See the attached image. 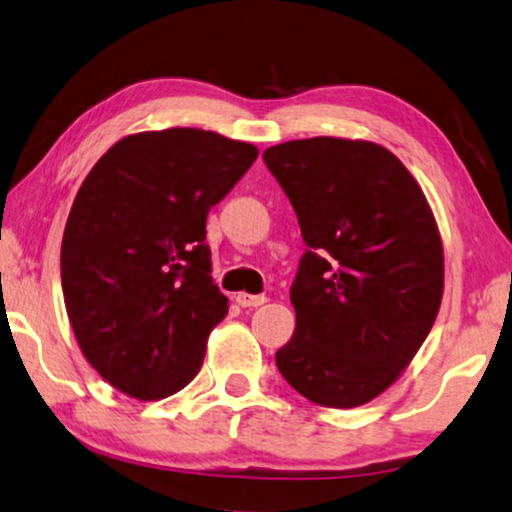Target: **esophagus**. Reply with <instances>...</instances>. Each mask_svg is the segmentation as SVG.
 <instances>
[{"label":"esophagus","instance_id":"34e87169","mask_svg":"<svg viewBox=\"0 0 512 512\" xmlns=\"http://www.w3.org/2000/svg\"><path fill=\"white\" fill-rule=\"evenodd\" d=\"M264 301H266V297H262V294H248V292L236 294V304H239L241 308H257V306H262Z\"/></svg>","mask_w":512,"mask_h":512}]
</instances>
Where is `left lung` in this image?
Returning <instances> with one entry per match:
<instances>
[{
    "mask_svg": "<svg viewBox=\"0 0 512 512\" xmlns=\"http://www.w3.org/2000/svg\"><path fill=\"white\" fill-rule=\"evenodd\" d=\"M262 160L297 213L306 253L290 287L297 327L276 366L320 406L387 390L431 331L443 246L420 185L369 141H287Z\"/></svg>",
    "mask_w": 512,
    "mask_h": 512,
    "instance_id": "obj_1",
    "label": "left lung"
}]
</instances>
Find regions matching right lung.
Returning a JSON list of instances; mask_svg holds the SVG:
<instances>
[{
	"label": "right lung",
	"instance_id": "right-lung-1",
	"mask_svg": "<svg viewBox=\"0 0 512 512\" xmlns=\"http://www.w3.org/2000/svg\"><path fill=\"white\" fill-rule=\"evenodd\" d=\"M257 148L204 129L115 143L78 190L62 239V292L99 376L134 399L176 394L201 369L227 297L211 278L206 218Z\"/></svg>",
	"mask_w": 512,
	"mask_h": 512
}]
</instances>
